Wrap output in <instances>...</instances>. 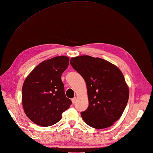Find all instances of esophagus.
<instances>
[{
  "label": "esophagus",
  "instance_id": "1",
  "mask_svg": "<svg viewBox=\"0 0 153 153\" xmlns=\"http://www.w3.org/2000/svg\"><path fill=\"white\" fill-rule=\"evenodd\" d=\"M76 98L75 97V98H72V103L73 104H74V103L76 102Z\"/></svg>",
  "mask_w": 153,
  "mask_h": 153
}]
</instances>
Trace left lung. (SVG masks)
Masks as SVG:
<instances>
[{
	"label": "left lung",
	"mask_w": 153,
	"mask_h": 153,
	"mask_svg": "<svg viewBox=\"0 0 153 153\" xmlns=\"http://www.w3.org/2000/svg\"><path fill=\"white\" fill-rule=\"evenodd\" d=\"M70 65L87 85L88 107L81 113L85 123L97 129L119 119L129 98V88L120 70L108 60L88 55L70 59Z\"/></svg>",
	"instance_id": "obj_1"
}]
</instances>
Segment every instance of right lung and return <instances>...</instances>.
I'll use <instances>...</instances> for the list:
<instances>
[{"instance_id": "right-lung-1", "label": "right lung", "mask_w": 153, "mask_h": 153, "mask_svg": "<svg viewBox=\"0 0 153 153\" xmlns=\"http://www.w3.org/2000/svg\"><path fill=\"white\" fill-rule=\"evenodd\" d=\"M69 57L57 56L36 66L22 87V104L29 119L37 125L50 126L58 123L72 101L66 98L61 75L68 68Z\"/></svg>"}]
</instances>
